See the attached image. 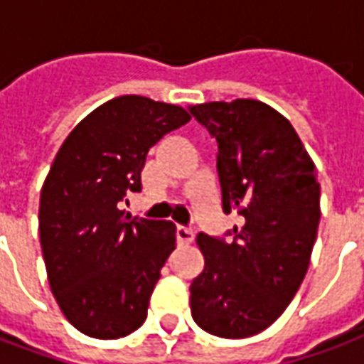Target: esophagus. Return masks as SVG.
<instances>
[{
	"instance_id": "obj_1",
	"label": "esophagus",
	"mask_w": 364,
	"mask_h": 364,
	"mask_svg": "<svg viewBox=\"0 0 364 364\" xmlns=\"http://www.w3.org/2000/svg\"><path fill=\"white\" fill-rule=\"evenodd\" d=\"M195 240V232L191 228H185V226H177V242L181 245L191 244Z\"/></svg>"
}]
</instances>
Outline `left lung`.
<instances>
[{
	"mask_svg": "<svg viewBox=\"0 0 364 364\" xmlns=\"http://www.w3.org/2000/svg\"><path fill=\"white\" fill-rule=\"evenodd\" d=\"M218 142L224 213L237 210L230 242L198 234L205 269L191 282L198 328L226 339L259 333L304 279L320 222L318 171L289 119L257 99L191 105Z\"/></svg>",
	"mask_w": 364,
	"mask_h": 364,
	"instance_id": "obj_1",
	"label": "left lung"
}]
</instances>
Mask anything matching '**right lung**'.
<instances>
[{"mask_svg": "<svg viewBox=\"0 0 364 364\" xmlns=\"http://www.w3.org/2000/svg\"><path fill=\"white\" fill-rule=\"evenodd\" d=\"M189 120L179 105L114 97L77 122L52 161L38 206L41 247L60 310L85 336L124 337L148 316L175 224L124 216L120 200L140 191L151 146Z\"/></svg>", "mask_w": 364, "mask_h": 364, "instance_id": "right-lung-1", "label": "right lung"}]
</instances>
